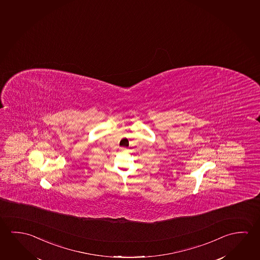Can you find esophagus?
<instances>
[{"instance_id":"34e87169","label":"esophagus","mask_w":260,"mask_h":260,"mask_svg":"<svg viewBox=\"0 0 260 260\" xmlns=\"http://www.w3.org/2000/svg\"><path fill=\"white\" fill-rule=\"evenodd\" d=\"M121 150H122V151H123V152H126V150H127V149L124 148V147H123V148H121Z\"/></svg>"}]
</instances>
